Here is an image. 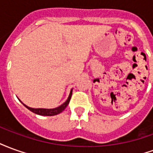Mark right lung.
Returning a JSON list of instances; mask_svg holds the SVG:
<instances>
[{
  "label": "right lung",
  "instance_id": "1",
  "mask_svg": "<svg viewBox=\"0 0 153 153\" xmlns=\"http://www.w3.org/2000/svg\"><path fill=\"white\" fill-rule=\"evenodd\" d=\"M72 90H70V95L68 97V98L67 100L63 103V104H61L60 106H58V107H56V108H52V109H46V108H32V107H29V106H26L25 104L22 102L21 103L24 105V106L26 107V108H28L29 111H31L32 112L35 113V114H37V115H45V116H52V115H58V114H60V112H62L66 108V106H68V104L70 102V98H71V96H72Z\"/></svg>",
  "mask_w": 153,
  "mask_h": 153
}]
</instances>
